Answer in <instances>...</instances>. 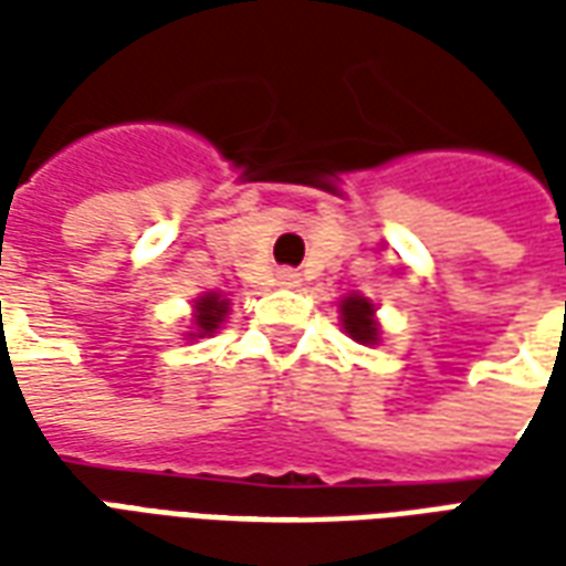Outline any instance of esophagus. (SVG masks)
I'll return each instance as SVG.
<instances>
[{
	"instance_id": "1",
	"label": "esophagus",
	"mask_w": 566,
	"mask_h": 566,
	"mask_svg": "<svg viewBox=\"0 0 566 566\" xmlns=\"http://www.w3.org/2000/svg\"><path fill=\"white\" fill-rule=\"evenodd\" d=\"M279 282H282L284 287H294V284L300 282V275H296L294 270H282L279 272Z\"/></svg>"
}]
</instances>
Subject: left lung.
<instances>
[{
  "label": "left lung",
  "instance_id": "8db88e82",
  "mask_svg": "<svg viewBox=\"0 0 566 566\" xmlns=\"http://www.w3.org/2000/svg\"><path fill=\"white\" fill-rule=\"evenodd\" d=\"M343 324L345 333L357 339L360 345H373L379 339L376 321H373V303H367L364 296H348L343 303Z\"/></svg>",
  "mask_w": 566,
  "mask_h": 566
}]
</instances>
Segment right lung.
Returning a JSON list of instances; mask_svg holds the SVG:
<instances>
[{
	"label": "right lung",
	"mask_w": 566,
	"mask_h": 566,
	"mask_svg": "<svg viewBox=\"0 0 566 566\" xmlns=\"http://www.w3.org/2000/svg\"><path fill=\"white\" fill-rule=\"evenodd\" d=\"M223 315H227V300H221L218 294L202 296V300L197 303L199 336H206V333L218 331V324L223 321Z\"/></svg>",
	"instance_id": "add662e5"
}]
</instances>
